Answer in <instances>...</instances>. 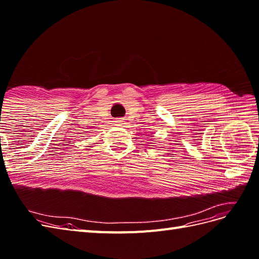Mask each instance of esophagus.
<instances>
[{"label": "esophagus", "mask_w": 259, "mask_h": 259, "mask_svg": "<svg viewBox=\"0 0 259 259\" xmlns=\"http://www.w3.org/2000/svg\"><path fill=\"white\" fill-rule=\"evenodd\" d=\"M114 122H115V123H121L122 121H121L120 119H117V120H116V121H114Z\"/></svg>", "instance_id": "esophagus-1"}]
</instances>
